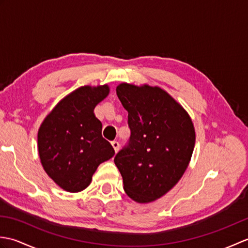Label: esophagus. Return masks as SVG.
I'll return each instance as SVG.
<instances>
[{
  "label": "esophagus",
  "mask_w": 248,
  "mask_h": 248,
  "mask_svg": "<svg viewBox=\"0 0 248 248\" xmlns=\"http://www.w3.org/2000/svg\"><path fill=\"white\" fill-rule=\"evenodd\" d=\"M112 146H113V148H114L115 152H117L118 149H119V143H118V141H117V140L112 141Z\"/></svg>",
  "instance_id": "obj_1"
}]
</instances>
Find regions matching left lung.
<instances>
[{
    "label": "left lung",
    "mask_w": 248,
    "mask_h": 248,
    "mask_svg": "<svg viewBox=\"0 0 248 248\" xmlns=\"http://www.w3.org/2000/svg\"><path fill=\"white\" fill-rule=\"evenodd\" d=\"M116 93L128 110L131 130L129 145L114 159L124 192L139 203L155 202L186 170L196 140L193 121L159 86L121 83Z\"/></svg>",
    "instance_id": "8db88e82"
}]
</instances>
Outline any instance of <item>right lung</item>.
<instances>
[{"label":"right lung","instance_id":"right-lung-1","mask_svg":"<svg viewBox=\"0 0 248 248\" xmlns=\"http://www.w3.org/2000/svg\"><path fill=\"white\" fill-rule=\"evenodd\" d=\"M108 93V84L78 87L62 98L40 124L37 140L41 165L67 192L85 189L98 166L115 155L93 113Z\"/></svg>","mask_w":248,"mask_h":248}]
</instances>
